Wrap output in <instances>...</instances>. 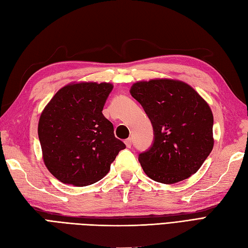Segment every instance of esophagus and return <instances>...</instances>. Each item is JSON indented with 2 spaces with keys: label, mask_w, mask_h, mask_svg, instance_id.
<instances>
[{
  "label": "esophagus",
  "mask_w": 248,
  "mask_h": 248,
  "mask_svg": "<svg viewBox=\"0 0 248 248\" xmlns=\"http://www.w3.org/2000/svg\"><path fill=\"white\" fill-rule=\"evenodd\" d=\"M124 143H125V145H126V147H131V143H132V140L130 138H128V139H126V140L124 141Z\"/></svg>",
  "instance_id": "34e87169"
}]
</instances>
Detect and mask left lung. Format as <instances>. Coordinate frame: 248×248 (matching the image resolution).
I'll return each mask as SVG.
<instances>
[{
    "label": "left lung",
    "instance_id": "obj_1",
    "mask_svg": "<svg viewBox=\"0 0 248 248\" xmlns=\"http://www.w3.org/2000/svg\"><path fill=\"white\" fill-rule=\"evenodd\" d=\"M130 94L154 128L152 147L139 155L144 172L163 184L196 173L214 147V116L207 102L188 84L172 78L139 81Z\"/></svg>",
    "mask_w": 248,
    "mask_h": 248
}]
</instances>
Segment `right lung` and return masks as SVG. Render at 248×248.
I'll return each mask as SVG.
<instances>
[{
	"label": "right lung",
	"instance_id": "obj_1",
	"mask_svg": "<svg viewBox=\"0 0 248 248\" xmlns=\"http://www.w3.org/2000/svg\"><path fill=\"white\" fill-rule=\"evenodd\" d=\"M112 87L106 82L70 83L58 90L42 111L38 135L44 164L62 183L98 182L126 147L102 113Z\"/></svg>",
	"mask_w": 248,
	"mask_h": 248
}]
</instances>
